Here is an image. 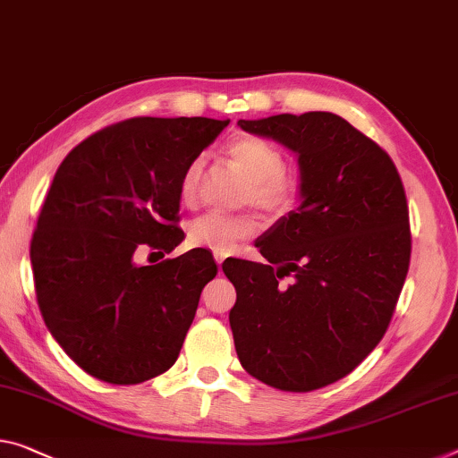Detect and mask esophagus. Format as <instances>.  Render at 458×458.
<instances>
[{"mask_svg":"<svg viewBox=\"0 0 458 458\" xmlns=\"http://www.w3.org/2000/svg\"><path fill=\"white\" fill-rule=\"evenodd\" d=\"M213 256H215V262L219 264V268H221V264L225 262V258H227V251H215Z\"/></svg>","mask_w":458,"mask_h":458,"instance_id":"obj_1","label":"esophagus"}]
</instances>
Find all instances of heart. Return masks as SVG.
Wrapping results in <instances>:
<instances>
[{
  "label": "heart",
  "mask_w": 458,
  "mask_h": 458,
  "mask_svg": "<svg viewBox=\"0 0 458 458\" xmlns=\"http://www.w3.org/2000/svg\"><path fill=\"white\" fill-rule=\"evenodd\" d=\"M245 172L250 174V184L245 186V202H253L262 210L280 215L297 205L301 184L293 174L284 172V157L278 147L256 135L237 137L227 147ZM205 156H196L188 161L180 175V199L184 205H192L199 196ZM258 231L256 221L248 215H229L221 210H208L188 225L190 243L199 248L225 251L235 248L239 242L251 237Z\"/></svg>",
  "instance_id": "heart-1"
}]
</instances>
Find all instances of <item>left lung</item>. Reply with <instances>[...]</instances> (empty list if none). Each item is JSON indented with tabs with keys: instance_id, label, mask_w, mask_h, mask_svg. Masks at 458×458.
<instances>
[{
	"instance_id": "left-lung-1",
	"label": "left lung",
	"mask_w": 458,
	"mask_h": 458,
	"mask_svg": "<svg viewBox=\"0 0 458 458\" xmlns=\"http://www.w3.org/2000/svg\"><path fill=\"white\" fill-rule=\"evenodd\" d=\"M239 126L299 153L302 196L256 242L268 264L223 262L239 362L274 389H321L375 350L395 313L411 258L403 182L383 147L332 112Z\"/></svg>"
}]
</instances>
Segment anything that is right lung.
<instances>
[{"instance_id": "right-lung-1", "label": "right lung", "mask_w": 458, "mask_h": 458, "mask_svg": "<svg viewBox=\"0 0 458 458\" xmlns=\"http://www.w3.org/2000/svg\"><path fill=\"white\" fill-rule=\"evenodd\" d=\"M229 121L137 116L83 139L63 159L30 242L38 309L48 332L88 375L137 385L174 367L216 276L194 248L159 264L184 239L180 175Z\"/></svg>"}]
</instances>
